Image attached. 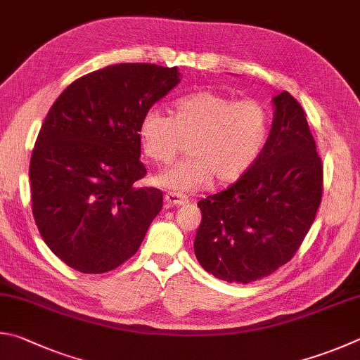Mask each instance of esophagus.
Returning a JSON list of instances; mask_svg holds the SVG:
<instances>
[{"label": "esophagus", "instance_id": "esophagus-1", "mask_svg": "<svg viewBox=\"0 0 360 360\" xmlns=\"http://www.w3.org/2000/svg\"><path fill=\"white\" fill-rule=\"evenodd\" d=\"M165 206L167 207H173V206H184L188 202V198L184 197V195H179V193H167L165 195Z\"/></svg>", "mask_w": 360, "mask_h": 360}]
</instances>
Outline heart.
<instances>
[{"label":"heart","instance_id":"b5f03b06","mask_svg":"<svg viewBox=\"0 0 360 360\" xmlns=\"http://www.w3.org/2000/svg\"><path fill=\"white\" fill-rule=\"evenodd\" d=\"M271 116L258 101L198 91L174 102L173 116L149 108L143 115L139 135L149 159L169 163L182 140L191 139V158L163 169L155 184L173 192L206 187L214 178L231 184L253 167L269 135Z\"/></svg>","mask_w":360,"mask_h":360}]
</instances>
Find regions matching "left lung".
I'll return each instance as SVG.
<instances>
[{
    "instance_id": "left-lung-1",
    "label": "left lung",
    "mask_w": 360,
    "mask_h": 360,
    "mask_svg": "<svg viewBox=\"0 0 360 360\" xmlns=\"http://www.w3.org/2000/svg\"><path fill=\"white\" fill-rule=\"evenodd\" d=\"M272 105L271 132L253 167L198 201L195 257L228 283L255 282L288 263L321 202L323 165L302 107L286 91Z\"/></svg>"
}]
</instances>
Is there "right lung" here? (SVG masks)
<instances>
[{
    "label": "right lung",
    "mask_w": 360,
    "mask_h": 360,
    "mask_svg": "<svg viewBox=\"0 0 360 360\" xmlns=\"http://www.w3.org/2000/svg\"><path fill=\"white\" fill-rule=\"evenodd\" d=\"M181 82L178 68L116 64L78 78L51 105L30 163L32 215L72 269L103 274L136 253L163 197L136 187L141 117Z\"/></svg>",
    "instance_id": "1"
}]
</instances>
